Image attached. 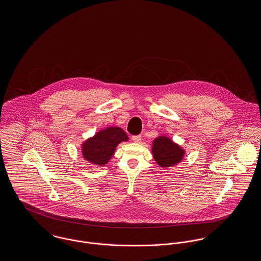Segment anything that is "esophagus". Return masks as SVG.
<instances>
[{"label": "esophagus", "instance_id": "34e87169", "mask_svg": "<svg viewBox=\"0 0 261 261\" xmlns=\"http://www.w3.org/2000/svg\"><path fill=\"white\" fill-rule=\"evenodd\" d=\"M131 139H132V141L135 142V143H140V141H141V139L142 138H141L140 135H137V136H132Z\"/></svg>", "mask_w": 261, "mask_h": 261}]
</instances>
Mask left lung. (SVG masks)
Listing matches in <instances>:
<instances>
[{"mask_svg":"<svg viewBox=\"0 0 261 261\" xmlns=\"http://www.w3.org/2000/svg\"><path fill=\"white\" fill-rule=\"evenodd\" d=\"M153 160L161 168H169L177 165L184 159V149L166 136L154 139L152 146Z\"/></svg>","mask_w":261,"mask_h":261,"instance_id":"left-lung-1","label":"left lung"}]
</instances>
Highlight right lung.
I'll return each mask as SVG.
<instances>
[{"instance_id": "obj_1", "label": "right lung", "mask_w": 261, "mask_h": 261, "mask_svg": "<svg viewBox=\"0 0 261 261\" xmlns=\"http://www.w3.org/2000/svg\"><path fill=\"white\" fill-rule=\"evenodd\" d=\"M128 139L120 127H108L83 143V156L92 165L105 166L112 158L118 144Z\"/></svg>"}]
</instances>
